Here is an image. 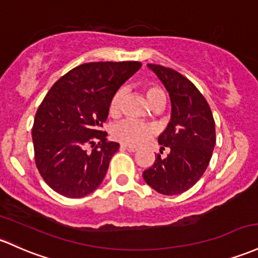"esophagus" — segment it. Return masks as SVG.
Wrapping results in <instances>:
<instances>
[{
    "instance_id": "1",
    "label": "esophagus",
    "mask_w": 258,
    "mask_h": 258,
    "mask_svg": "<svg viewBox=\"0 0 258 258\" xmlns=\"http://www.w3.org/2000/svg\"><path fill=\"white\" fill-rule=\"evenodd\" d=\"M121 148L122 149H126V151H128V152H137V148H136V147H132V146H126V144H121Z\"/></svg>"
}]
</instances>
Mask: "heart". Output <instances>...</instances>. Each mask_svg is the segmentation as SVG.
<instances>
[{"instance_id": "1", "label": "heart", "mask_w": 258, "mask_h": 258, "mask_svg": "<svg viewBox=\"0 0 258 258\" xmlns=\"http://www.w3.org/2000/svg\"><path fill=\"white\" fill-rule=\"evenodd\" d=\"M144 93L148 103L152 107L158 104H164L165 105L166 95L160 87L149 84L144 88ZM122 90H116L112 94L109 103V112L110 115L117 116L121 111V101H122ZM157 130L153 124L141 122L136 120H124L121 122L116 123L112 128V136L118 142L127 144V146H142L146 144L151 138L155 135Z\"/></svg>"}]
</instances>
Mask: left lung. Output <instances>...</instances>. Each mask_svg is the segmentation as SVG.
Instances as JSON below:
<instances>
[{
	"label": "left lung",
	"instance_id": "obj_1",
	"mask_svg": "<svg viewBox=\"0 0 258 258\" xmlns=\"http://www.w3.org/2000/svg\"><path fill=\"white\" fill-rule=\"evenodd\" d=\"M169 92L171 121L158 138L166 158L155 155L143 179L155 191L174 196L187 191L202 177L216 146V122L207 100L189 79L177 71L148 63ZM161 153V152H160Z\"/></svg>",
	"mask_w": 258,
	"mask_h": 258
}]
</instances>
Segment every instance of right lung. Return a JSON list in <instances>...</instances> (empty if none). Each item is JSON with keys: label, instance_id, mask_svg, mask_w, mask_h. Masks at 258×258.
Here are the masks:
<instances>
[{"label": "right lung", "instance_id": "1", "mask_svg": "<svg viewBox=\"0 0 258 258\" xmlns=\"http://www.w3.org/2000/svg\"><path fill=\"white\" fill-rule=\"evenodd\" d=\"M141 66L138 61L83 63L62 76L45 95L32 137L36 168L53 191L81 198L100 185L120 148L103 131L110 99Z\"/></svg>", "mask_w": 258, "mask_h": 258}]
</instances>
